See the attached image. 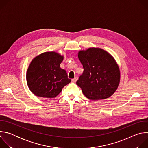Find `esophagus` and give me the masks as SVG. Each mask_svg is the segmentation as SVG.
Masks as SVG:
<instances>
[{
	"label": "esophagus",
	"mask_w": 148,
	"mask_h": 148,
	"mask_svg": "<svg viewBox=\"0 0 148 148\" xmlns=\"http://www.w3.org/2000/svg\"><path fill=\"white\" fill-rule=\"evenodd\" d=\"M77 79H78V78H77V77H75L74 78H73V79H71V81H72V82H75L77 81Z\"/></svg>",
	"instance_id": "34e87169"
}]
</instances>
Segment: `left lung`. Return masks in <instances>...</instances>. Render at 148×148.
<instances>
[{
    "instance_id": "1",
    "label": "left lung",
    "mask_w": 148,
    "mask_h": 148,
    "mask_svg": "<svg viewBox=\"0 0 148 148\" xmlns=\"http://www.w3.org/2000/svg\"><path fill=\"white\" fill-rule=\"evenodd\" d=\"M78 58L84 71L77 81L87 98L96 101L111 97L116 90L119 81V69L114 58L101 49L80 51Z\"/></svg>"
}]
</instances>
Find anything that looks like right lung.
Segmentation results:
<instances>
[{
	"label": "right lung",
	"mask_w": 148,
	"mask_h": 148,
	"mask_svg": "<svg viewBox=\"0 0 148 148\" xmlns=\"http://www.w3.org/2000/svg\"><path fill=\"white\" fill-rule=\"evenodd\" d=\"M63 57L55 52H46L36 57L27 69L26 80L36 96L54 98L71 82L66 70L60 67Z\"/></svg>",
	"instance_id": "1"
}]
</instances>
